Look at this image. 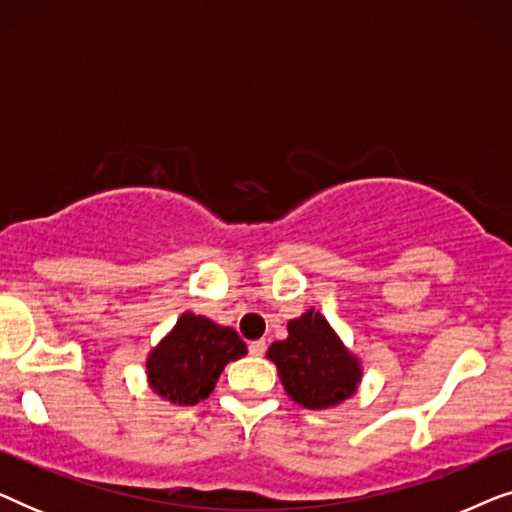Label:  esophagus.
<instances>
[{"label":"esophagus","mask_w":512,"mask_h":512,"mask_svg":"<svg viewBox=\"0 0 512 512\" xmlns=\"http://www.w3.org/2000/svg\"><path fill=\"white\" fill-rule=\"evenodd\" d=\"M265 349H268V345H265V340L249 342V354H251V356H263Z\"/></svg>","instance_id":"obj_1"}]
</instances>
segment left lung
I'll list each match as a JSON object with an SVG mask.
<instances>
[{"instance_id":"8db88e82","label":"left lung","mask_w":512,"mask_h":512,"mask_svg":"<svg viewBox=\"0 0 512 512\" xmlns=\"http://www.w3.org/2000/svg\"><path fill=\"white\" fill-rule=\"evenodd\" d=\"M289 338L272 342L268 359L291 401L310 410H328L352 398L363 377L361 361L317 310L291 319Z\"/></svg>"}]
</instances>
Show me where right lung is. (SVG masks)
<instances>
[{
    "label": "right lung",
    "mask_w": 512,
    "mask_h": 512,
    "mask_svg": "<svg viewBox=\"0 0 512 512\" xmlns=\"http://www.w3.org/2000/svg\"><path fill=\"white\" fill-rule=\"evenodd\" d=\"M244 354L247 345L233 328L184 312L146 356V382L165 401L195 405L212 394L223 368Z\"/></svg>",
    "instance_id": "right-lung-1"
}]
</instances>
